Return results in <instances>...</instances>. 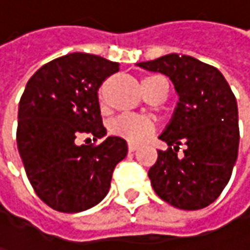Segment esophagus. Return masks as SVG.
Masks as SVG:
<instances>
[{"label":"esophagus","mask_w":250,"mask_h":250,"mask_svg":"<svg viewBox=\"0 0 250 250\" xmlns=\"http://www.w3.org/2000/svg\"><path fill=\"white\" fill-rule=\"evenodd\" d=\"M127 149H128V152H134L137 149V145L136 143H128L127 145Z\"/></svg>","instance_id":"1"}]
</instances>
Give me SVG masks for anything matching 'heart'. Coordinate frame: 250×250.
I'll use <instances>...</instances> for the list:
<instances>
[{"label": "heart", "instance_id": "b5f03b06", "mask_svg": "<svg viewBox=\"0 0 250 250\" xmlns=\"http://www.w3.org/2000/svg\"><path fill=\"white\" fill-rule=\"evenodd\" d=\"M155 78H158V76H149V78L143 79L142 86H143L145 94H146V85ZM108 130L111 134L123 137L127 142L140 143L155 130V123H153V120H150L147 117L125 113L111 120Z\"/></svg>", "mask_w": 250, "mask_h": 250}]
</instances>
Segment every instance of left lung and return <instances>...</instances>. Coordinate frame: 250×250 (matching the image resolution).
I'll return each instance as SVG.
<instances>
[{
	"label": "left lung",
	"mask_w": 250,
	"mask_h": 250,
	"mask_svg": "<svg viewBox=\"0 0 250 250\" xmlns=\"http://www.w3.org/2000/svg\"><path fill=\"white\" fill-rule=\"evenodd\" d=\"M137 66L169 76L179 95L174 117L159 136L169 149L158 150L149 169L152 187L176 208H204L219 198L237 159L234 94L217 68L191 56L171 53ZM182 143L187 149L178 158Z\"/></svg>",
	"instance_id": "1"
}]
</instances>
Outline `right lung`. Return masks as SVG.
<instances>
[{
	"mask_svg": "<svg viewBox=\"0 0 250 250\" xmlns=\"http://www.w3.org/2000/svg\"><path fill=\"white\" fill-rule=\"evenodd\" d=\"M117 62L69 53L43 65L25 85L19 105L17 146L39 198L61 213H79L108 192L113 171L127 155L125 139L75 143L81 134L101 139L98 88L119 72Z\"/></svg>",
	"mask_w": 250,
	"mask_h": 250,
	"instance_id": "1",
	"label": "right lung"
}]
</instances>
